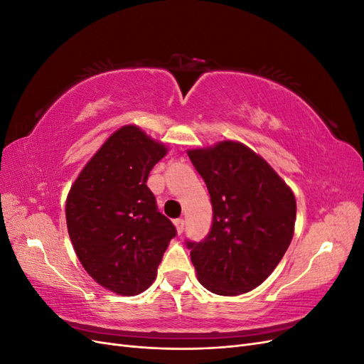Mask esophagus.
<instances>
[{"label": "esophagus", "mask_w": 364, "mask_h": 364, "mask_svg": "<svg viewBox=\"0 0 364 364\" xmlns=\"http://www.w3.org/2000/svg\"><path fill=\"white\" fill-rule=\"evenodd\" d=\"M176 228H178V232L182 234L183 229H185V220L183 218H176Z\"/></svg>", "instance_id": "34e87169"}]
</instances>
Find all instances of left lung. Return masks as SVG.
<instances>
[{
	"instance_id": "1",
	"label": "left lung",
	"mask_w": 364,
	"mask_h": 364,
	"mask_svg": "<svg viewBox=\"0 0 364 364\" xmlns=\"http://www.w3.org/2000/svg\"><path fill=\"white\" fill-rule=\"evenodd\" d=\"M188 156L206 183L213 225L202 241L186 240L200 284L235 296L266 281L293 238L296 200L270 165L234 141Z\"/></svg>"
}]
</instances>
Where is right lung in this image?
Instances as JSON below:
<instances>
[{
	"mask_svg": "<svg viewBox=\"0 0 364 364\" xmlns=\"http://www.w3.org/2000/svg\"><path fill=\"white\" fill-rule=\"evenodd\" d=\"M167 149L135 126L109 138L86 164L67 199V226L82 266L123 296L147 290L176 237L147 186Z\"/></svg>",
	"mask_w": 364,
	"mask_h": 364,
	"instance_id": "1",
	"label": "right lung"
}]
</instances>
